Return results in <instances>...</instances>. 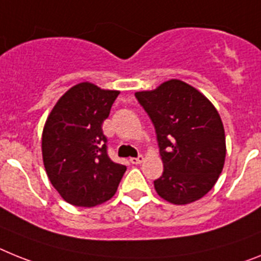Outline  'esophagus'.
Returning <instances> with one entry per match:
<instances>
[{
	"mask_svg": "<svg viewBox=\"0 0 261 261\" xmlns=\"http://www.w3.org/2000/svg\"><path fill=\"white\" fill-rule=\"evenodd\" d=\"M143 155H139V156H137V158H131L130 159V162L133 164H141L142 162H143Z\"/></svg>",
	"mask_w": 261,
	"mask_h": 261,
	"instance_id": "34e87169",
	"label": "esophagus"
}]
</instances>
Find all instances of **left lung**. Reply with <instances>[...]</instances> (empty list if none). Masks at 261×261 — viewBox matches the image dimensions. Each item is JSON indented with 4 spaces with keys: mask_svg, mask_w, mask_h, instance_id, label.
I'll return each mask as SVG.
<instances>
[{
    "mask_svg": "<svg viewBox=\"0 0 261 261\" xmlns=\"http://www.w3.org/2000/svg\"><path fill=\"white\" fill-rule=\"evenodd\" d=\"M135 98L155 127L163 174L154 180L158 195L188 204L215 186L225 159L222 119L214 105L186 82L171 80Z\"/></svg>",
    "mask_w": 261,
    "mask_h": 261,
    "instance_id": "obj_1",
    "label": "left lung"
}]
</instances>
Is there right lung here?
<instances>
[{
    "instance_id": "add662e5",
    "label": "right lung",
    "mask_w": 261,
    "mask_h": 261,
    "mask_svg": "<svg viewBox=\"0 0 261 261\" xmlns=\"http://www.w3.org/2000/svg\"><path fill=\"white\" fill-rule=\"evenodd\" d=\"M117 90L82 82L63 94L47 117L42 158L51 185L67 203L94 207L117 192L126 166L107 154L102 123L110 114Z\"/></svg>"
}]
</instances>
